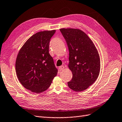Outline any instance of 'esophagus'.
I'll return each mask as SVG.
<instances>
[{
	"label": "esophagus",
	"instance_id": "34e87169",
	"mask_svg": "<svg viewBox=\"0 0 122 122\" xmlns=\"http://www.w3.org/2000/svg\"><path fill=\"white\" fill-rule=\"evenodd\" d=\"M64 66H61L59 67V68H58V71H61L62 70L64 69Z\"/></svg>",
	"mask_w": 122,
	"mask_h": 122
}]
</instances>
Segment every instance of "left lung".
<instances>
[{
	"label": "left lung",
	"instance_id": "8db88e82",
	"mask_svg": "<svg viewBox=\"0 0 122 122\" xmlns=\"http://www.w3.org/2000/svg\"><path fill=\"white\" fill-rule=\"evenodd\" d=\"M69 51L68 67L72 73L68 86L73 91L85 90L96 80L100 71V59L93 41L79 29L61 28Z\"/></svg>",
	"mask_w": 122,
	"mask_h": 122
}]
</instances>
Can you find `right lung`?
<instances>
[{
  "label": "right lung",
  "instance_id": "obj_1",
  "mask_svg": "<svg viewBox=\"0 0 122 122\" xmlns=\"http://www.w3.org/2000/svg\"><path fill=\"white\" fill-rule=\"evenodd\" d=\"M56 30L40 31L25 42L15 63L16 73L20 83L35 93L46 91L57 75L53 58L49 53V42Z\"/></svg>",
  "mask_w": 122,
  "mask_h": 122
}]
</instances>
